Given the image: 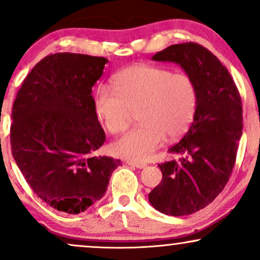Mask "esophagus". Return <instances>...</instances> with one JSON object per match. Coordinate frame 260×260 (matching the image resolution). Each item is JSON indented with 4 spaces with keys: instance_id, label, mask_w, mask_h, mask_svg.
<instances>
[{
    "instance_id": "1",
    "label": "esophagus",
    "mask_w": 260,
    "mask_h": 260,
    "mask_svg": "<svg viewBox=\"0 0 260 260\" xmlns=\"http://www.w3.org/2000/svg\"><path fill=\"white\" fill-rule=\"evenodd\" d=\"M127 164L129 166H133V167H137L139 168V170H142V168H145L148 164L146 162H143V161H133V160H128Z\"/></svg>"
}]
</instances>
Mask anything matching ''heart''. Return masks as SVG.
Here are the masks:
<instances>
[{
  "label": "heart",
  "mask_w": 260,
  "mask_h": 260,
  "mask_svg": "<svg viewBox=\"0 0 260 260\" xmlns=\"http://www.w3.org/2000/svg\"><path fill=\"white\" fill-rule=\"evenodd\" d=\"M112 91L99 87L93 110L106 131L124 132L137 110L138 127L114 144V151L132 160H145L165 138L176 139L189 129L195 117V84L184 74H173L152 65H133L115 75Z\"/></svg>",
  "instance_id": "1"
}]
</instances>
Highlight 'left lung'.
<instances>
[{
	"instance_id": "8db88e82",
	"label": "left lung",
	"mask_w": 260,
	"mask_h": 260,
	"mask_svg": "<svg viewBox=\"0 0 260 260\" xmlns=\"http://www.w3.org/2000/svg\"><path fill=\"white\" fill-rule=\"evenodd\" d=\"M152 60L179 64L198 94L192 124L168 150L179 158L158 165L162 180L149 193L155 209L180 217L205 208L226 185L242 136V102L228 69L199 43L170 46Z\"/></svg>"
}]
</instances>
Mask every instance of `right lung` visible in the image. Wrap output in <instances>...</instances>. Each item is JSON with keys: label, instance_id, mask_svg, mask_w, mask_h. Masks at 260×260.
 Returning a JSON list of instances; mask_svg holds the SVG:
<instances>
[{"label": "right lung", "instance_id": "obj_1", "mask_svg": "<svg viewBox=\"0 0 260 260\" xmlns=\"http://www.w3.org/2000/svg\"><path fill=\"white\" fill-rule=\"evenodd\" d=\"M109 60L55 53L25 77L12 109V155L47 205L79 214L104 196L120 160L95 156L105 132L93 110L92 87Z\"/></svg>", "mask_w": 260, "mask_h": 260}]
</instances>
